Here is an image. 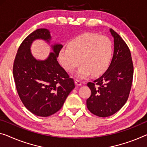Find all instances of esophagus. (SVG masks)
Returning a JSON list of instances; mask_svg holds the SVG:
<instances>
[{"label": "esophagus", "mask_w": 147, "mask_h": 147, "mask_svg": "<svg viewBox=\"0 0 147 147\" xmlns=\"http://www.w3.org/2000/svg\"><path fill=\"white\" fill-rule=\"evenodd\" d=\"M75 83L77 86H80V85H81V84H82V81L79 80H76Z\"/></svg>", "instance_id": "1"}]
</instances>
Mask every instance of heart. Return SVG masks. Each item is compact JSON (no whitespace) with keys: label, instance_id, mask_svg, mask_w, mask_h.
Returning a JSON list of instances; mask_svg holds the SVG:
<instances>
[{"label":"heart","instance_id":"1","mask_svg":"<svg viewBox=\"0 0 147 147\" xmlns=\"http://www.w3.org/2000/svg\"><path fill=\"white\" fill-rule=\"evenodd\" d=\"M112 56L113 45L109 38L84 33L71 40L67 47L61 49L58 59L68 72H73L81 63L77 76L84 78L91 73L94 76L105 73L110 66Z\"/></svg>","mask_w":147,"mask_h":147}]
</instances>
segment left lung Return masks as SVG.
I'll use <instances>...</instances> for the list:
<instances>
[{
  "instance_id": "8db88e82",
  "label": "left lung",
  "mask_w": 147,
  "mask_h": 147,
  "mask_svg": "<svg viewBox=\"0 0 147 147\" xmlns=\"http://www.w3.org/2000/svg\"><path fill=\"white\" fill-rule=\"evenodd\" d=\"M114 37V51L107 71L87 86L91 94L87 99V107L99 117L113 115L127 102L131 88L134 64L127 44L116 31L110 29Z\"/></svg>"
}]
</instances>
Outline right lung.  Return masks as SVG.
<instances>
[{"label":"right lung","instance_id":"right-lung-1","mask_svg":"<svg viewBox=\"0 0 147 147\" xmlns=\"http://www.w3.org/2000/svg\"><path fill=\"white\" fill-rule=\"evenodd\" d=\"M49 42L51 37L47 29H37L22 42L13 65V76L18 94L29 111L38 116L47 117L58 112L75 83L60 66L57 57L63 46H52L53 53L45 60H37L30 47L35 39Z\"/></svg>","mask_w":147,"mask_h":147}]
</instances>
